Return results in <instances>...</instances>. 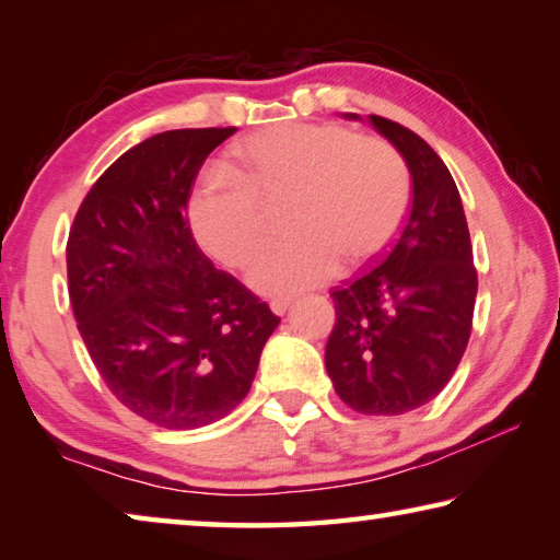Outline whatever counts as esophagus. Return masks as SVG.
<instances>
[{"label":"esophagus","instance_id":"esophagus-1","mask_svg":"<svg viewBox=\"0 0 560 560\" xmlns=\"http://www.w3.org/2000/svg\"><path fill=\"white\" fill-rule=\"evenodd\" d=\"M269 306H271L273 314L283 316V314H287V311H289V306H291V299H273V301L269 303Z\"/></svg>","mask_w":560,"mask_h":560}]
</instances>
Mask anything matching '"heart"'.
Segmentation results:
<instances>
[{"label":"heart","mask_w":560,"mask_h":560,"mask_svg":"<svg viewBox=\"0 0 560 560\" xmlns=\"http://www.w3.org/2000/svg\"><path fill=\"white\" fill-rule=\"evenodd\" d=\"M412 175L390 140L336 122H279L230 150L226 170L192 187L187 220L202 249L224 267H249L267 236L264 207L287 202L291 236L261 254L249 283L291 296L387 249L410 210Z\"/></svg>","instance_id":"b5f03b06"}]
</instances>
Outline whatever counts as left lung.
<instances>
[{
  "label": "left lung",
  "instance_id": "obj_1",
  "mask_svg": "<svg viewBox=\"0 0 560 560\" xmlns=\"http://www.w3.org/2000/svg\"><path fill=\"white\" fill-rule=\"evenodd\" d=\"M348 118H358L348 113ZM412 175V207L383 264L336 289L326 371L363 415H405L442 393L469 343L477 269L447 165L400 122L371 116Z\"/></svg>",
  "mask_w": 560,
  "mask_h": 560
}]
</instances>
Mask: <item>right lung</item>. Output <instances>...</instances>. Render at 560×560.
Listing matches in <instances>:
<instances>
[{
	"instance_id": "1",
	"label": "right lung",
	"mask_w": 560,
	"mask_h": 560,
	"mask_svg": "<svg viewBox=\"0 0 560 560\" xmlns=\"http://www.w3.org/2000/svg\"><path fill=\"white\" fill-rule=\"evenodd\" d=\"M236 128L167 130L89 189L66 244L89 355L120 405L165 430L222 420L249 393L279 316L214 269L185 220L207 155Z\"/></svg>"
}]
</instances>
